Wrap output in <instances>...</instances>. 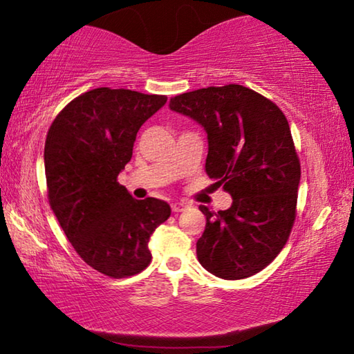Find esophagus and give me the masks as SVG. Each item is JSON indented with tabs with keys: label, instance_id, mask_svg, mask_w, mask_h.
<instances>
[{
	"label": "esophagus",
	"instance_id": "1",
	"mask_svg": "<svg viewBox=\"0 0 354 354\" xmlns=\"http://www.w3.org/2000/svg\"><path fill=\"white\" fill-rule=\"evenodd\" d=\"M171 207H172V212H174V214H178V212H182L183 209H187V203L176 201V203L171 204Z\"/></svg>",
	"mask_w": 354,
	"mask_h": 354
}]
</instances>
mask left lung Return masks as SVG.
<instances>
[{
    "label": "left lung",
    "instance_id": "left-lung-1",
    "mask_svg": "<svg viewBox=\"0 0 354 354\" xmlns=\"http://www.w3.org/2000/svg\"><path fill=\"white\" fill-rule=\"evenodd\" d=\"M169 106L206 129V174L233 198L227 211L199 206L206 215L199 263L222 279L259 273L288 243L297 217L300 160L288 118L239 84L185 92Z\"/></svg>",
    "mask_w": 354,
    "mask_h": 354
}]
</instances>
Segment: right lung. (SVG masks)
Returning a JSON list of instances; mask_svg holds the SVG:
<instances>
[{
	"instance_id": "add662e5",
	"label": "right lung",
	"mask_w": 354,
	"mask_h": 354,
	"mask_svg": "<svg viewBox=\"0 0 354 354\" xmlns=\"http://www.w3.org/2000/svg\"><path fill=\"white\" fill-rule=\"evenodd\" d=\"M166 100L131 89H92L62 109L46 136L50 209L76 254L110 278L150 265L148 241L171 215L167 203L136 199L118 183L140 126Z\"/></svg>"
}]
</instances>
